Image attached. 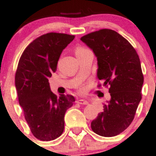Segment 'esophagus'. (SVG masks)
Instances as JSON below:
<instances>
[{"label": "esophagus", "mask_w": 156, "mask_h": 156, "mask_svg": "<svg viewBox=\"0 0 156 156\" xmlns=\"http://www.w3.org/2000/svg\"><path fill=\"white\" fill-rule=\"evenodd\" d=\"M77 103H78V104H83V105H87V104H89L88 101H85V100H82V99L78 100V101H77Z\"/></svg>", "instance_id": "obj_1"}]
</instances>
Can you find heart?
I'll use <instances>...</instances> for the list:
<instances>
[{
	"label": "heart",
	"instance_id": "obj_1",
	"mask_svg": "<svg viewBox=\"0 0 156 156\" xmlns=\"http://www.w3.org/2000/svg\"><path fill=\"white\" fill-rule=\"evenodd\" d=\"M84 50H86V49H84V48L78 47V48H77L76 49H75V53H78V52H83V51H84Z\"/></svg>",
	"mask_w": 156,
	"mask_h": 156
}]
</instances>
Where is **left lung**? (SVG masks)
<instances>
[{"mask_svg":"<svg viewBox=\"0 0 156 156\" xmlns=\"http://www.w3.org/2000/svg\"><path fill=\"white\" fill-rule=\"evenodd\" d=\"M81 40L96 55L98 79L110 87V100L91 122V129L101 136H115L130 125L142 99L144 78L140 58L132 45L114 30L103 29Z\"/></svg>","mask_w":156,"mask_h":156,"instance_id":"8db88e82","label":"left lung"}]
</instances>
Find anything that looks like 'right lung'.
Wrapping results in <instances>:
<instances>
[{"mask_svg": "<svg viewBox=\"0 0 156 156\" xmlns=\"http://www.w3.org/2000/svg\"><path fill=\"white\" fill-rule=\"evenodd\" d=\"M74 38L65 33L42 35L26 48L19 60L15 86L20 105L33 135L42 141L55 140L62 134L65 113L75 101L72 95L58 98L49 82L62 52Z\"/></svg>", "mask_w": 156, "mask_h": 156, "instance_id": "1", "label": "right lung"}]
</instances>
